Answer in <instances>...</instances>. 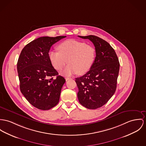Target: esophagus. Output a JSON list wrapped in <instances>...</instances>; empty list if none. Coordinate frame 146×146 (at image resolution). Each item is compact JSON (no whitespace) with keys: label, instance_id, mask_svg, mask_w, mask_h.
Here are the masks:
<instances>
[{"label":"esophagus","instance_id":"1","mask_svg":"<svg viewBox=\"0 0 146 146\" xmlns=\"http://www.w3.org/2000/svg\"><path fill=\"white\" fill-rule=\"evenodd\" d=\"M71 79V78H69V77H66V80H69V79Z\"/></svg>","mask_w":146,"mask_h":146}]
</instances>
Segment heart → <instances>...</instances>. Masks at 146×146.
I'll return each instance as SVG.
<instances>
[{"mask_svg": "<svg viewBox=\"0 0 146 146\" xmlns=\"http://www.w3.org/2000/svg\"><path fill=\"white\" fill-rule=\"evenodd\" d=\"M58 51L49 52V60L56 70H61L68 62L63 72L66 76L78 73L82 75L88 72L96 59V49L92 45L76 40H67L58 46Z\"/></svg>", "mask_w": 146, "mask_h": 146, "instance_id": "b5f03b06", "label": "heart"}]
</instances>
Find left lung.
I'll return each instance as SVG.
<instances>
[{
	"label": "left lung",
	"instance_id": "8db88e82",
	"mask_svg": "<svg viewBox=\"0 0 146 146\" xmlns=\"http://www.w3.org/2000/svg\"><path fill=\"white\" fill-rule=\"evenodd\" d=\"M78 36L93 43L96 56L90 70L76 78L77 96L83 106L95 110L104 105L115 93L119 62L114 49L106 40L93 35Z\"/></svg>",
	"mask_w": 146,
	"mask_h": 146
}]
</instances>
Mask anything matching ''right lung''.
<instances>
[{
	"label": "right lung",
	"mask_w": 146,
	"mask_h": 146,
	"mask_svg": "<svg viewBox=\"0 0 146 146\" xmlns=\"http://www.w3.org/2000/svg\"><path fill=\"white\" fill-rule=\"evenodd\" d=\"M66 37L38 38L25 45L19 57L20 90L27 100L39 110H49L59 101L66 80L52 66L49 52L53 44Z\"/></svg>",
	"instance_id": "1"
}]
</instances>
